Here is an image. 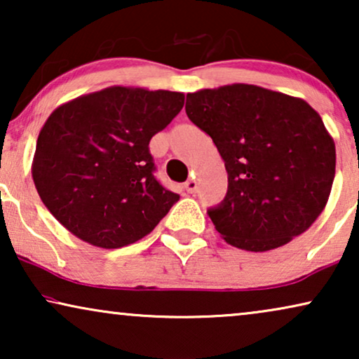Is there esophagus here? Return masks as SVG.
Segmentation results:
<instances>
[{
	"mask_svg": "<svg viewBox=\"0 0 359 359\" xmlns=\"http://www.w3.org/2000/svg\"><path fill=\"white\" fill-rule=\"evenodd\" d=\"M186 191H188V193H196V191H198V180L196 178H191V180H188L186 181Z\"/></svg>",
	"mask_w": 359,
	"mask_h": 359,
	"instance_id": "34e87169",
	"label": "esophagus"
}]
</instances>
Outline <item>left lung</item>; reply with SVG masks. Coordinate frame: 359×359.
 <instances>
[{
	"label": "left lung",
	"instance_id": "1",
	"mask_svg": "<svg viewBox=\"0 0 359 359\" xmlns=\"http://www.w3.org/2000/svg\"><path fill=\"white\" fill-rule=\"evenodd\" d=\"M186 114L225 161L227 194L208 210L225 242L268 252L316 222L330 196L337 154L311 104L235 83L188 93Z\"/></svg>",
	"mask_w": 359,
	"mask_h": 359
}]
</instances>
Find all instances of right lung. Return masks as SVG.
<instances>
[{"label": "right lung", "instance_id": "obj_1", "mask_svg": "<svg viewBox=\"0 0 359 359\" xmlns=\"http://www.w3.org/2000/svg\"><path fill=\"white\" fill-rule=\"evenodd\" d=\"M183 104V93L109 86L58 106L32 160L34 184L53 217L100 248L149 235L180 199L154 176L149 144Z\"/></svg>", "mask_w": 359, "mask_h": 359}]
</instances>
